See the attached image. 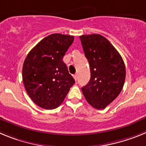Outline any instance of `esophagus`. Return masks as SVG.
Here are the masks:
<instances>
[{"label":"esophagus","mask_w":146,"mask_h":146,"mask_svg":"<svg viewBox=\"0 0 146 146\" xmlns=\"http://www.w3.org/2000/svg\"><path fill=\"white\" fill-rule=\"evenodd\" d=\"M73 78H74L75 80L76 81L77 78H78V74H77V73H76L75 75H73Z\"/></svg>","instance_id":"1"}]
</instances>
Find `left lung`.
Masks as SVG:
<instances>
[{
    "label": "left lung",
    "instance_id": "obj_1",
    "mask_svg": "<svg viewBox=\"0 0 146 146\" xmlns=\"http://www.w3.org/2000/svg\"><path fill=\"white\" fill-rule=\"evenodd\" d=\"M90 67V80L82 88L86 100L97 110L104 109L118 96L126 78L121 56L107 39L100 35L79 36Z\"/></svg>",
    "mask_w": 146,
    "mask_h": 146
}]
</instances>
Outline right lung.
I'll use <instances>...</instances> for the list:
<instances>
[{"mask_svg": "<svg viewBox=\"0 0 146 146\" xmlns=\"http://www.w3.org/2000/svg\"><path fill=\"white\" fill-rule=\"evenodd\" d=\"M73 40L70 35H49L31 49L24 61V87L31 99L42 108L58 107L74 84L62 60Z\"/></svg>", "mask_w": 146, "mask_h": 146, "instance_id": "add662e5", "label": "right lung"}]
</instances>
